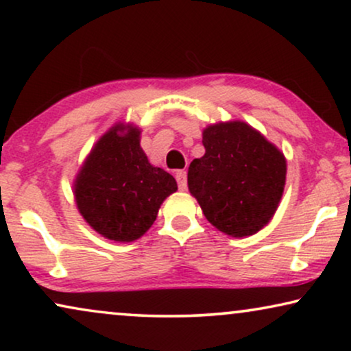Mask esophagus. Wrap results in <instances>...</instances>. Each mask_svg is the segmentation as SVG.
Masks as SVG:
<instances>
[{
  "label": "esophagus",
  "mask_w": 351,
  "mask_h": 351,
  "mask_svg": "<svg viewBox=\"0 0 351 351\" xmlns=\"http://www.w3.org/2000/svg\"><path fill=\"white\" fill-rule=\"evenodd\" d=\"M177 184H179V190L184 191L186 190V172L185 171H177L176 172Z\"/></svg>",
  "instance_id": "1"
}]
</instances>
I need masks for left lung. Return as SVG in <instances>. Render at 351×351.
Instances as JSON below:
<instances>
[{
	"label": "left lung",
	"mask_w": 351,
	"mask_h": 351,
	"mask_svg": "<svg viewBox=\"0 0 351 351\" xmlns=\"http://www.w3.org/2000/svg\"><path fill=\"white\" fill-rule=\"evenodd\" d=\"M203 145L204 155L189 167L190 193L219 232L233 238L257 233L285 191V155L243 121L210 124Z\"/></svg>",
	"instance_id": "left-lung-1"
}]
</instances>
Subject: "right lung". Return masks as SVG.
I'll return each mask as SVG.
<instances>
[{"label":"right lung","instance_id":"right-lung-1","mask_svg":"<svg viewBox=\"0 0 351 351\" xmlns=\"http://www.w3.org/2000/svg\"><path fill=\"white\" fill-rule=\"evenodd\" d=\"M177 190L169 172L150 165L141 147V129L118 123L99 138L73 182L83 219L104 238L136 241L156 220Z\"/></svg>","mask_w":351,"mask_h":351}]
</instances>
